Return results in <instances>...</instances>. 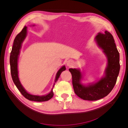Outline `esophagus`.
I'll use <instances>...</instances> for the list:
<instances>
[{"mask_svg":"<svg viewBox=\"0 0 128 128\" xmlns=\"http://www.w3.org/2000/svg\"><path fill=\"white\" fill-rule=\"evenodd\" d=\"M72 61L70 60H69L67 61V65L68 66L70 67L71 66H72Z\"/></svg>","mask_w":128,"mask_h":128,"instance_id":"obj_1","label":"esophagus"}]
</instances>
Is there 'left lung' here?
<instances>
[{
  "mask_svg": "<svg viewBox=\"0 0 128 128\" xmlns=\"http://www.w3.org/2000/svg\"><path fill=\"white\" fill-rule=\"evenodd\" d=\"M95 40L107 58L105 75L94 84L86 86L80 83L82 75L80 69H69L72 75V86L75 94L81 99L90 101L103 98L110 94L116 82L120 69V54L112 34L105 31L104 34L99 33Z\"/></svg>",
  "mask_w": 128,
  "mask_h": 128,
  "instance_id": "obj_1",
  "label": "left lung"
}]
</instances>
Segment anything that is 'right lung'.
Listing matches in <instances>:
<instances>
[{
    "label": "right lung",
    "instance_id": "add662e5",
    "mask_svg": "<svg viewBox=\"0 0 128 128\" xmlns=\"http://www.w3.org/2000/svg\"><path fill=\"white\" fill-rule=\"evenodd\" d=\"M26 32H27V27L24 26V27L22 30L21 32L17 34V36L15 37L12 49V51L10 54V72L13 81L14 83L16 86V88H18V90L20 91L21 94L24 96L26 98L28 99L31 101H34V102H46L48 100L51 99L54 95L53 92V88H52L51 91L48 94L45 95V96H36L31 94L27 92L24 88L21 85L20 80L18 78V55L20 54V50L21 48V45L22 42H24V40L26 36ZM66 70V67L64 66L62 67L56 73V77L55 80V82H56L59 79L61 73L63 71ZM55 84V83H54ZM54 87V86H53Z\"/></svg>",
    "mask_w": 128,
    "mask_h": 128
}]
</instances>
